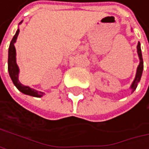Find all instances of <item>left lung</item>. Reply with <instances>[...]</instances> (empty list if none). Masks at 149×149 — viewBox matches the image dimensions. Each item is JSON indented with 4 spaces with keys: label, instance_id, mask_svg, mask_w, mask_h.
I'll list each match as a JSON object with an SVG mask.
<instances>
[{
    "label": "left lung",
    "instance_id": "obj_1",
    "mask_svg": "<svg viewBox=\"0 0 149 149\" xmlns=\"http://www.w3.org/2000/svg\"><path fill=\"white\" fill-rule=\"evenodd\" d=\"M137 53H138L139 59V66L137 68V72H136L135 79H134L132 84H131V86H130V89L132 92L137 88V86H138L139 82L140 81V79H141V76H142L143 68H144V65H143L142 54H141V48H140V43L139 42L138 43V45H137Z\"/></svg>",
    "mask_w": 149,
    "mask_h": 149
}]
</instances>
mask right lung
Returning <instances> with one entry per match:
<instances>
[{
    "mask_svg": "<svg viewBox=\"0 0 149 149\" xmlns=\"http://www.w3.org/2000/svg\"><path fill=\"white\" fill-rule=\"evenodd\" d=\"M22 21L19 23L21 24ZM19 33V29L18 28V30L16 31L15 36H13L11 42L10 44V47H9V55H8V70H9V74L10 77L13 82V84L15 85V87L18 88L21 93L25 94V95H28L31 96H35V97H41L44 95V92L41 91H37L34 88H31L28 86H25L23 84L20 83V81L19 80V68L17 64V61H16V48L14 44L17 41V38H18Z\"/></svg>",
    "mask_w": 149,
    "mask_h": 149,
    "instance_id": "add662e5",
    "label": "right lung"
}]
</instances>
